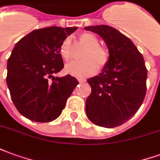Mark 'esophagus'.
<instances>
[{
    "instance_id": "34e87169",
    "label": "esophagus",
    "mask_w": 160,
    "mask_h": 160,
    "mask_svg": "<svg viewBox=\"0 0 160 160\" xmlns=\"http://www.w3.org/2000/svg\"><path fill=\"white\" fill-rule=\"evenodd\" d=\"M78 81L80 82V83H83L86 81V79H83V78H78Z\"/></svg>"
}]
</instances>
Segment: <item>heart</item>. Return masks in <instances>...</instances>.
Here are the masks:
<instances>
[{"mask_svg":"<svg viewBox=\"0 0 160 160\" xmlns=\"http://www.w3.org/2000/svg\"><path fill=\"white\" fill-rule=\"evenodd\" d=\"M79 42L86 46L80 61H73L65 66L67 73L74 77H87L92 75L98 70L106 68L110 62V52L105 47L99 44V40L94 34L83 32L79 36ZM73 45L70 38L63 40L59 48L60 55L63 59L69 60L72 56Z\"/></svg>","mask_w":160,"mask_h":160,"instance_id":"heart-1","label":"heart"}]
</instances>
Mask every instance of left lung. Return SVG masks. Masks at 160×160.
Returning <instances> with one entry per match:
<instances>
[{"label": "left lung", "mask_w": 160, "mask_h": 160, "mask_svg": "<svg viewBox=\"0 0 160 160\" xmlns=\"http://www.w3.org/2000/svg\"><path fill=\"white\" fill-rule=\"evenodd\" d=\"M85 29L104 40L111 56L102 73L87 80L92 88L86 102L87 118L100 127H118L129 120L143 103L148 77L144 58L134 42L111 26Z\"/></svg>", "instance_id": "8db88e82"}]
</instances>
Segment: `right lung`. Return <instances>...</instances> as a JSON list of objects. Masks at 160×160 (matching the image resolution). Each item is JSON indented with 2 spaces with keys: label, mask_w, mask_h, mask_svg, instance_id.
Returning a JSON list of instances; mask_svg holds the SVG:
<instances>
[{
  "label": "right lung",
  "mask_w": 160,
  "mask_h": 160,
  "mask_svg": "<svg viewBox=\"0 0 160 160\" xmlns=\"http://www.w3.org/2000/svg\"><path fill=\"white\" fill-rule=\"evenodd\" d=\"M76 30L45 27L33 31L16 43L8 60L7 84L12 103L25 118L48 122L62 114L79 82L70 74H53L64 67L61 43Z\"/></svg>",
  "instance_id": "add662e5"
}]
</instances>
